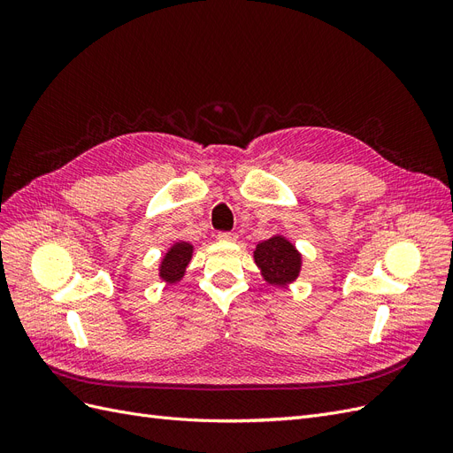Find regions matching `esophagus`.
Returning a JSON list of instances; mask_svg holds the SVG:
<instances>
[{
  "label": "esophagus",
  "instance_id": "obj_1",
  "mask_svg": "<svg viewBox=\"0 0 453 453\" xmlns=\"http://www.w3.org/2000/svg\"><path fill=\"white\" fill-rule=\"evenodd\" d=\"M217 238L221 240V242H236L238 236L234 234V232H219Z\"/></svg>",
  "mask_w": 453,
  "mask_h": 453
}]
</instances>
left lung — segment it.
<instances>
[{"label": "left lung", "mask_w": 453, "mask_h": 453, "mask_svg": "<svg viewBox=\"0 0 453 453\" xmlns=\"http://www.w3.org/2000/svg\"><path fill=\"white\" fill-rule=\"evenodd\" d=\"M255 265L270 285H289L293 283L303 266V255L295 245L283 236H272L260 242L255 248Z\"/></svg>", "instance_id": "8db88e82"}]
</instances>
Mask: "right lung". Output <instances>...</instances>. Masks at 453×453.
<instances>
[{"instance_id":"1","label":"right lung","mask_w":453,"mask_h":453,"mask_svg":"<svg viewBox=\"0 0 453 453\" xmlns=\"http://www.w3.org/2000/svg\"><path fill=\"white\" fill-rule=\"evenodd\" d=\"M193 243L188 242H175L172 248L164 255L160 268H158V276L166 283H177L183 276L185 270L193 258Z\"/></svg>"}]
</instances>
